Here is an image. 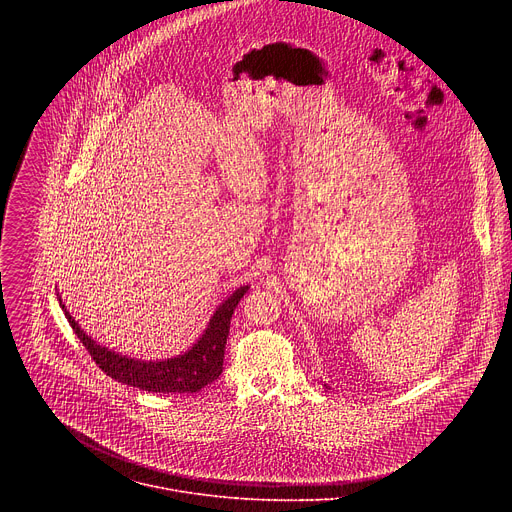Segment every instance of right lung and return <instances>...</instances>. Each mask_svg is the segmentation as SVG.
<instances>
[{
    "mask_svg": "<svg viewBox=\"0 0 512 512\" xmlns=\"http://www.w3.org/2000/svg\"><path fill=\"white\" fill-rule=\"evenodd\" d=\"M247 289L249 285H241L239 289H235V294L216 308L198 342L184 354H178L168 360H137L97 344L91 336L85 334V330H81L77 320L66 312L60 298L58 302L64 310L68 324L72 326V330H75V334L79 336V340L89 350L91 358L99 364V369L103 373H107L111 379L123 385L137 387L141 391L170 395V393H198L223 373L225 346L229 338L231 318L241 298L247 294Z\"/></svg>",
    "mask_w": 512,
    "mask_h": 512,
    "instance_id": "obj_1",
    "label": "right lung"
}]
</instances>
